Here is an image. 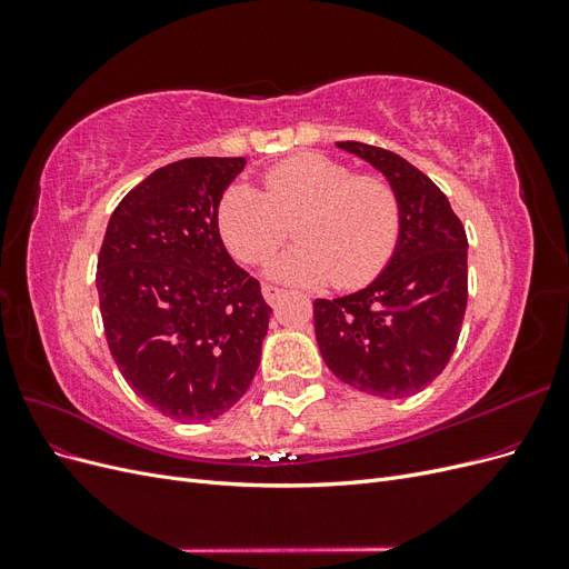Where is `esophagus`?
<instances>
[{
    "instance_id": "esophagus-1",
    "label": "esophagus",
    "mask_w": 569,
    "mask_h": 569,
    "mask_svg": "<svg viewBox=\"0 0 569 569\" xmlns=\"http://www.w3.org/2000/svg\"><path fill=\"white\" fill-rule=\"evenodd\" d=\"M280 297H282V289H280V287L263 284V299H266L270 306L278 303V301H280Z\"/></svg>"
}]
</instances>
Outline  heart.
<instances>
[{
  "instance_id": "b5f03b06",
  "label": "heart",
  "mask_w": 569,
  "mask_h": 569,
  "mask_svg": "<svg viewBox=\"0 0 569 569\" xmlns=\"http://www.w3.org/2000/svg\"><path fill=\"white\" fill-rule=\"evenodd\" d=\"M297 220L299 244L268 266L272 280L353 289L382 272L399 244L401 201L377 176L322 153H297L272 166L263 192L230 184L218 203V232L244 263H266Z\"/></svg>"
}]
</instances>
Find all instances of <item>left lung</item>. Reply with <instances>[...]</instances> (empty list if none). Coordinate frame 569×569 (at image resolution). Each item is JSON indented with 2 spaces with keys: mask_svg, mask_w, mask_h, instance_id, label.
Instances as JSON below:
<instances>
[{
  "mask_svg": "<svg viewBox=\"0 0 569 569\" xmlns=\"http://www.w3.org/2000/svg\"><path fill=\"white\" fill-rule=\"evenodd\" d=\"M387 178L401 234L377 278L339 299H316L322 360L343 385L380 399L422 391L449 363L468 306V237L449 199L399 153L337 142Z\"/></svg>",
  "mask_w": 569,
  "mask_h": 569,
  "instance_id": "1",
  "label": "left lung"
}]
</instances>
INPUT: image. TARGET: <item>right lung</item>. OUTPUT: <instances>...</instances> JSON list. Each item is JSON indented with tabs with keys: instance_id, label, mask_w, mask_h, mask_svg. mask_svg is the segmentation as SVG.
I'll return each instance as SVG.
<instances>
[{
	"instance_id": "right-lung-1",
	"label": "right lung",
	"mask_w": 569,
	"mask_h": 569,
	"mask_svg": "<svg viewBox=\"0 0 569 569\" xmlns=\"http://www.w3.org/2000/svg\"><path fill=\"white\" fill-rule=\"evenodd\" d=\"M247 159L168 163L116 206L97 263L101 320L132 391L178 422H209L247 393L272 308L218 232Z\"/></svg>"
}]
</instances>
